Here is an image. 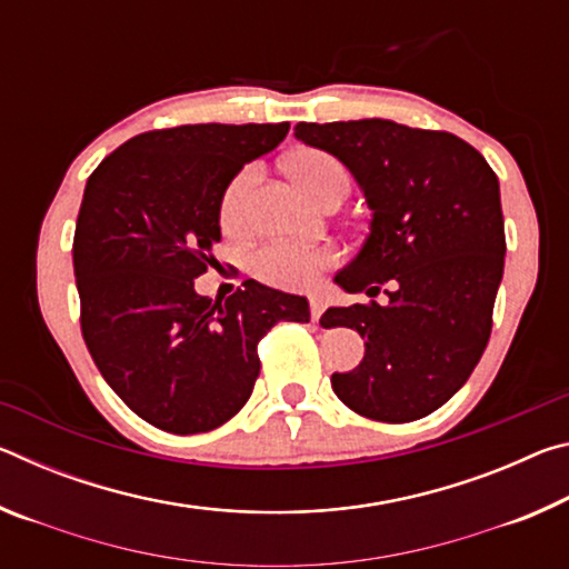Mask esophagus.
<instances>
[{
	"label": "esophagus",
	"mask_w": 569,
	"mask_h": 569,
	"mask_svg": "<svg viewBox=\"0 0 569 569\" xmlns=\"http://www.w3.org/2000/svg\"><path fill=\"white\" fill-rule=\"evenodd\" d=\"M308 308H311V321L316 323V321L321 319V313H323V308H326L323 298L321 296H311V298H308Z\"/></svg>",
	"instance_id": "esophagus-1"
}]
</instances>
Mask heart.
Wrapping results in <instances>:
<instances>
[{
  "label": "heart",
  "mask_w": 569,
  "mask_h": 569,
  "mask_svg": "<svg viewBox=\"0 0 569 569\" xmlns=\"http://www.w3.org/2000/svg\"><path fill=\"white\" fill-rule=\"evenodd\" d=\"M288 170L293 180L308 196L323 203L336 188H349V172L343 162L323 150H301L288 158ZM258 188V168H240L228 186L220 192L218 220L226 233H240L253 223V200ZM339 261V253L326 246H296L286 240H276L258 248L250 256V271L261 281L288 291H303L311 288L323 271Z\"/></svg>",
  "instance_id": "b5f03b06"
}]
</instances>
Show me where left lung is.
<instances>
[{"label":"left lung","instance_id":"obj_1","mask_svg":"<svg viewBox=\"0 0 569 569\" xmlns=\"http://www.w3.org/2000/svg\"><path fill=\"white\" fill-rule=\"evenodd\" d=\"M296 138L339 158L373 210L371 233L336 276L387 306L329 308L323 326L361 333L363 361L331 387L361 417L407 423L471 377L492 333L505 271V218L489 162L457 134L391 120L298 122Z\"/></svg>","mask_w":569,"mask_h":569}]
</instances>
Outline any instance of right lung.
Wrapping results in <instances>:
<instances>
[{"instance_id": "right-lung-1", "label": "right lung", "mask_w": 569, "mask_h": 569, "mask_svg": "<svg viewBox=\"0 0 569 569\" xmlns=\"http://www.w3.org/2000/svg\"><path fill=\"white\" fill-rule=\"evenodd\" d=\"M288 128L208 122L134 134L84 188L72 240L82 339L110 389L170 435L236 417L261 371L258 341L278 321L311 316L306 298L253 278L216 303L192 283L218 263L220 192Z\"/></svg>"}]
</instances>
